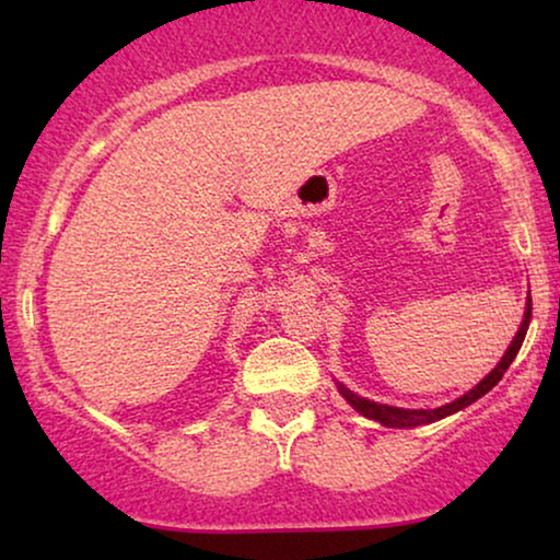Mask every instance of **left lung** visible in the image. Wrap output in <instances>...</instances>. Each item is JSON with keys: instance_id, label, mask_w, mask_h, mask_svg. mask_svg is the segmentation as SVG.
Returning <instances> with one entry per match:
<instances>
[{"instance_id": "1", "label": "left lung", "mask_w": 560, "mask_h": 560, "mask_svg": "<svg viewBox=\"0 0 560 560\" xmlns=\"http://www.w3.org/2000/svg\"><path fill=\"white\" fill-rule=\"evenodd\" d=\"M530 311H533V303H530V295H527V303H525V313H523V320H520V328L517 334L512 336L508 351H504L500 362L492 372L487 374L485 380L479 382V385H474L469 393H464L462 397H456V400H451L446 405H441V408H395V405H385V402H374V400H366V397L351 393V389L343 385V382L334 380L336 382V389H339L343 400H347L351 408H354L359 416L374 420V423L380 425H387V428H418V425H428V423H435V420H443L448 416H454V412L469 408L471 402H477L479 397H485L489 389H492L497 382L502 380V374L510 370L512 359L517 357L520 347H523L525 341V334H527V326H530Z\"/></svg>"}]
</instances>
